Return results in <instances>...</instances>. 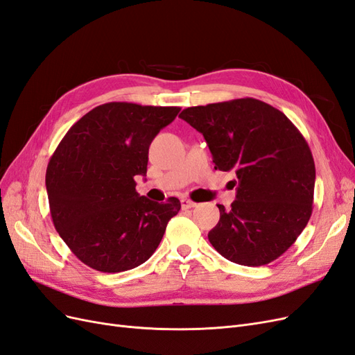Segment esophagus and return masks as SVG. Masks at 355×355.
Here are the masks:
<instances>
[{"mask_svg": "<svg viewBox=\"0 0 355 355\" xmlns=\"http://www.w3.org/2000/svg\"><path fill=\"white\" fill-rule=\"evenodd\" d=\"M180 206H182V209H184V210H188V209L196 207L197 202L191 201V200H188V198H182V200H180Z\"/></svg>", "mask_w": 355, "mask_h": 355, "instance_id": "obj_1", "label": "esophagus"}]
</instances>
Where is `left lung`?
I'll return each instance as SVG.
<instances>
[{
	"instance_id": "8db88e82",
	"label": "left lung",
	"mask_w": 355,
	"mask_h": 355,
	"mask_svg": "<svg viewBox=\"0 0 355 355\" xmlns=\"http://www.w3.org/2000/svg\"><path fill=\"white\" fill-rule=\"evenodd\" d=\"M202 133L214 168L234 171L237 198L209 232L228 261L261 266L280 257L313 213L315 164L296 125L253 98L191 106L179 115Z\"/></svg>"
}]
</instances>
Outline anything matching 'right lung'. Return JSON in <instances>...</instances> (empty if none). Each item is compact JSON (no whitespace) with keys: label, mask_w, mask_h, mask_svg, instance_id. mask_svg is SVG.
<instances>
[{"label":"right lung","mask_w":355,"mask_h":355,"mask_svg":"<svg viewBox=\"0 0 355 355\" xmlns=\"http://www.w3.org/2000/svg\"><path fill=\"white\" fill-rule=\"evenodd\" d=\"M179 106L110 102L75 123L53 153L46 187L53 225L71 252L101 272L146 262L180 210L176 197L159 204L136 192L148 151Z\"/></svg>","instance_id":"add662e5"}]
</instances>
